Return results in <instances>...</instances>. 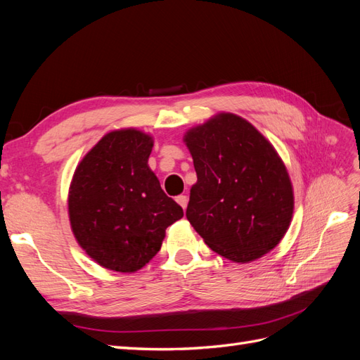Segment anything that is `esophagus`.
Instances as JSON below:
<instances>
[{
    "mask_svg": "<svg viewBox=\"0 0 360 360\" xmlns=\"http://www.w3.org/2000/svg\"><path fill=\"white\" fill-rule=\"evenodd\" d=\"M176 201L181 205L183 210H186V207H188V197H186V195H179Z\"/></svg>",
    "mask_w": 360,
    "mask_h": 360,
    "instance_id": "34e87169",
    "label": "esophagus"
}]
</instances>
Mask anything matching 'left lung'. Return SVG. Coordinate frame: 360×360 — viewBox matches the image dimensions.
<instances>
[{"label":"left lung","instance_id":"obj_1","mask_svg":"<svg viewBox=\"0 0 360 360\" xmlns=\"http://www.w3.org/2000/svg\"><path fill=\"white\" fill-rule=\"evenodd\" d=\"M197 171L186 217L219 255L249 263L285 236L291 180L269 141L245 118L222 112L184 135Z\"/></svg>","mask_w":360,"mask_h":360}]
</instances>
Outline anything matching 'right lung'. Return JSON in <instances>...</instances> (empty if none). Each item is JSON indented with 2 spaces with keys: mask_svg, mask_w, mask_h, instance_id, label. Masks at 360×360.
<instances>
[{
  "mask_svg": "<svg viewBox=\"0 0 360 360\" xmlns=\"http://www.w3.org/2000/svg\"><path fill=\"white\" fill-rule=\"evenodd\" d=\"M153 138L136 129L106 134L76 167L69 219L79 246L105 269L132 274L162 246L183 209L148 167Z\"/></svg>",
  "mask_w": 360,
  "mask_h": 360,
  "instance_id": "obj_1",
  "label": "right lung"
}]
</instances>
